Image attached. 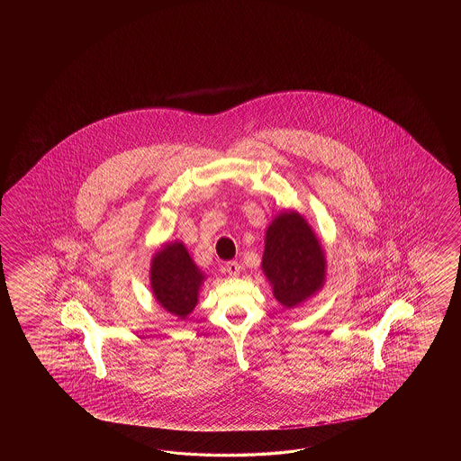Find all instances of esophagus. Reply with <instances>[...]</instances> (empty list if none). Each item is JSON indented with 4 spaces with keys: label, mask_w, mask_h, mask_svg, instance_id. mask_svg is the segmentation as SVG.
<instances>
[{
    "label": "esophagus",
    "mask_w": 461,
    "mask_h": 461,
    "mask_svg": "<svg viewBox=\"0 0 461 461\" xmlns=\"http://www.w3.org/2000/svg\"><path fill=\"white\" fill-rule=\"evenodd\" d=\"M226 272L229 276H239L240 275V265L237 262H227Z\"/></svg>",
    "instance_id": "obj_1"
}]
</instances>
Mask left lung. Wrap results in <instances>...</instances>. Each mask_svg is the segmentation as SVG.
Masks as SVG:
<instances>
[{"mask_svg":"<svg viewBox=\"0 0 461 461\" xmlns=\"http://www.w3.org/2000/svg\"><path fill=\"white\" fill-rule=\"evenodd\" d=\"M262 270L275 300L286 310L318 294L326 280V254L298 211H282L265 230Z\"/></svg>","mask_w":461,"mask_h":461,"instance_id":"1","label":"left lung"}]
</instances>
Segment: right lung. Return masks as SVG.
<instances>
[{
    "label": "right lung",
    "mask_w": 461,
    "mask_h": 461,
    "mask_svg": "<svg viewBox=\"0 0 461 461\" xmlns=\"http://www.w3.org/2000/svg\"><path fill=\"white\" fill-rule=\"evenodd\" d=\"M204 282L206 274L191 258L181 240L161 245L151 258L149 285L153 296L161 308L179 320H186L196 308Z\"/></svg>",
    "instance_id": "add662e5"
}]
</instances>
